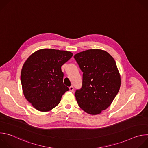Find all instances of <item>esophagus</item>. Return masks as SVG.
<instances>
[{"label": "esophagus", "mask_w": 148, "mask_h": 148, "mask_svg": "<svg viewBox=\"0 0 148 148\" xmlns=\"http://www.w3.org/2000/svg\"><path fill=\"white\" fill-rule=\"evenodd\" d=\"M69 89H70V91H74V87L73 86H70V87H69Z\"/></svg>", "instance_id": "esophagus-1"}]
</instances>
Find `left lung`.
<instances>
[{
  "label": "left lung",
  "instance_id": "1",
  "mask_svg": "<svg viewBox=\"0 0 148 148\" xmlns=\"http://www.w3.org/2000/svg\"><path fill=\"white\" fill-rule=\"evenodd\" d=\"M82 74V87L75 96L79 107L91 115L106 110L118 94L121 77L114 58L98 49L84 51L74 56Z\"/></svg>",
  "mask_w": 148,
  "mask_h": 148
}]
</instances>
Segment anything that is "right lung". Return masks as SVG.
<instances>
[{
  "mask_svg": "<svg viewBox=\"0 0 148 148\" xmlns=\"http://www.w3.org/2000/svg\"><path fill=\"white\" fill-rule=\"evenodd\" d=\"M72 56L70 51L46 49L34 52L25 61L20 75L23 92L37 110H52L69 90L63 83L61 66Z\"/></svg>",
  "mask_w": 148,
  "mask_h": 148,
  "instance_id": "1",
  "label": "right lung"
}]
</instances>
